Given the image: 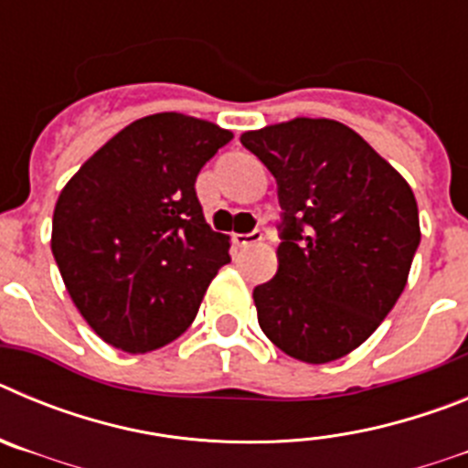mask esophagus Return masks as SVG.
<instances>
[{
	"mask_svg": "<svg viewBox=\"0 0 468 468\" xmlns=\"http://www.w3.org/2000/svg\"><path fill=\"white\" fill-rule=\"evenodd\" d=\"M231 241L237 243V246L246 248V246H255V243L262 241V231H250V234H231Z\"/></svg>",
	"mask_w": 468,
	"mask_h": 468,
	"instance_id": "obj_1",
	"label": "esophagus"
}]
</instances>
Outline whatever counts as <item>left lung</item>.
Instances as JSON below:
<instances>
[{"instance_id":"left-lung-1","label":"left lung","mask_w":468,"mask_h":468,"mask_svg":"<svg viewBox=\"0 0 468 468\" xmlns=\"http://www.w3.org/2000/svg\"><path fill=\"white\" fill-rule=\"evenodd\" d=\"M279 183L274 279L253 291L258 324L283 354L330 363L361 346L403 292L420 246L405 177L345 123L295 117L246 131Z\"/></svg>"}]
</instances>
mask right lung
I'll use <instances>...</instances> for the list:
<instances>
[{
    "label": "right lung",
    "mask_w": 468,
    "mask_h": 468,
    "mask_svg": "<svg viewBox=\"0 0 468 468\" xmlns=\"http://www.w3.org/2000/svg\"><path fill=\"white\" fill-rule=\"evenodd\" d=\"M234 138L206 119L159 112L107 140L63 187L51 250L86 324L128 354L161 349L197 318L229 262V237L198 204V171Z\"/></svg>",
    "instance_id": "add662e5"
}]
</instances>
